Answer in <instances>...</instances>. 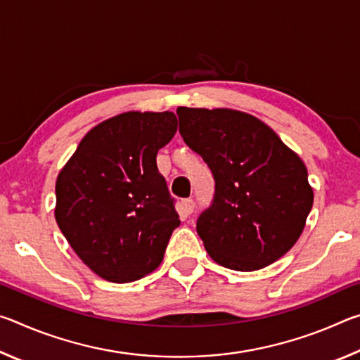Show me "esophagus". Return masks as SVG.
<instances>
[{
  "mask_svg": "<svg viewBox=\"0 0 360 360\" xmlns=\"http://www.w3.org/2000/svg\"><path fill=\"white\" fill-rule=\"evenodd\" d=\"M193 208H195V202L192 198H186L182 200V210H184L186 214H192L193 212Z\"/></svg>",
  "mask_w": 360,
  "mask_h": 360,
  "instance_id": "1",
  "label": "esophagus"
}]
</instances>
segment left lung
Wrapping results in <instances>:
<instances>
[{
  "mask_svg": "<svg viewBox=\"0 0 360 360\" xmlns=\"http://www.w3.org/2000/svg\"><path fill=\"white\" fill-rule=\"evenodd\" d=\"M184 143L214 178V198L197 219L211 259L260 270L295 245L313 206L302 158L270 127L231 109L178 108Z\"/></svg>",
  "mask_w": 360,
  "mask_h": 360,
  "instance_id": "obj_1",
  "label": "left lung"
}]
</instances>
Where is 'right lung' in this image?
<instances>
[{"mask_svg":"<svg viewBox=\"0 0 360 360\" xmlns=\"http://www.w3.org/2000/svg\"><path fill=\"white\" fill-rule=\"evenodd\" d=\"M176 130L169 111L119 114L94 127L58 174V227L106 281L130 283L154 271L179 227L157 168V152Z\"/></svg>","mask_w":360,"mask_h":360,"instance_id":"add662e5","label":"right lung"}]
</instances>
